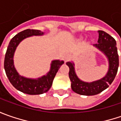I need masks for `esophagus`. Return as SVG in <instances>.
I'll return each instance as SVG.
<instances>
[{"mask_svg": "<svg viewBox=\"0 0 121 121\" xmlns=\"http://www.w3.org/2000/svg\"><path fill=\"white\" fill-rule=\"evenodd\" d=\"M71 56L70 54H67V55L65 56V62H67V61H69V60L71 59Z\"/></svg>", "mask_w": 121, "mask_h": 121, "instance_id": "obj_1", "label": "esophagus"}]
</instances>
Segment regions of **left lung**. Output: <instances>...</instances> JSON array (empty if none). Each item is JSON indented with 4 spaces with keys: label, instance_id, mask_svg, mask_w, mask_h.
<instances>
[{
    "label": "left lung",
    "instance_id": "8db88e82",
    "mask_svg": "<svg viewBox=\"0 0 121 121\" xmlns=\"http://www.w3.org/2000/svg\"><path fill=\"white\" fill-rule=\"evenodd\" d=\"M98 33V43L94 46L106 54L109 62L108 71L104 77L91 83L83 82L76 75L74 64L71 62L67 63V65L69 67V76L71 81V88L73 91L81 95H94L100 94L112 83L118 71L119 60L116 41L104 31L99 30Z\"/></svg>",
    "mask_w": 121,
    "mask_h": 121
}]
</instances>
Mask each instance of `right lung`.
Segmentation results:
<instances>
[{
    "instance_id": "add662e5",
    "label": "right lung",
    "mask_w": 121,
    "mask_h": 121,
    "mask_svg": "<svg viewBox=\"0 0 121 121\" xmlns=\"http://www.w3.org/2000/svg\"><path fill=\"white\" fill-rule=\"evenodd\" d=\"M43 34L42 31L38 30L27 29L22 31L12 38L5 54L4 67L9 80L17 90L30 95H38L47 92L52 86L54 78L59 68L64 63L63 60H53L51 63L50 71L47 75L36 79H28L19 75L13 64V55L17 46L21 40L27 37Z\"/></svg>"
}]
</instances>
